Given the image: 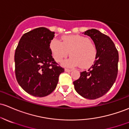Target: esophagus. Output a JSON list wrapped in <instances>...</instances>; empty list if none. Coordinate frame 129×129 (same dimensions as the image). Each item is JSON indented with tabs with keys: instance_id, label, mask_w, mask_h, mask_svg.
Instances as JSON below:
<instances>
[{
	"instance_id": "1",
	"label": "esophagus",
	"mask_w": 129,
	"mask_h": 129,
	"mask_svg": "<svg viewBox=\"0 0 129 129\" xmlns=\"http://www.w3.org/2000/svg\"><path fill=\"white\" fill-rule=\"evenodd\" d=\"M64 71L66 72H71L72 71V70H70V69H68V68H65Z\"/></svg>"
}]
</instances>
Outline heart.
Listing matches in <instances>:
<instances>
[{
	"label": "heart",
	"instance_id": "1",
	"mask_svg": "<svg viewBox=\"0 0 129 129\" xmlns=\"http://www.w3.org/2000/svg\"><path fill=\"white\" fill-rule=\"evenodd\" d=\"M49 48L57 63H60L67 57L70 52L71 56L62 63L65 67H90L95 62L98 53L95 43L88 37L80 35L65 36L62 37L61 42L54 38L50 42Z\"/></svg>",
	"mask_w": 129,
	"mask_h": 129
}]
</instances>
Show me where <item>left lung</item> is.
<instances>
[{
	"label": "left lung",
	"mask_w": 129,
	"mask_h": 129,
	"mask_svg": "<svg viewBox=\"0 0 129 129\" xmlns=\"http://www.w3.org/2000/svg\"><path fill=\"white\" fill-rule=\"evenodd\" d=\"M85 35L91 37L98 49L93 64L81 73L73 82L76 92L83 97L94 100L103 96L116 81L118 72L119 53L110 37L95 29L87 30Z\"/></svg>",
	"instance_id": "obj_1"
}]
</instances>
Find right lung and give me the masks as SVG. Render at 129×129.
Masks as SVG:
<instances>
[{"label": "right lung", "instance_id": "add662e5", "mask_svg": "<svg viewBox=\"0 0 129 129\" xmlns=\"http://www.w3.org/2000/svg\"><path fill=\"white\" fill-rule=\"evenodd\" d=\"M55 32L45 27L34 29L23 35L15 53V76L27 93L39 97L56 88L64 68L54 60L49 48Z\"/></svg>", "mask_w": 129, "mask_h": 129}]
</instances>
